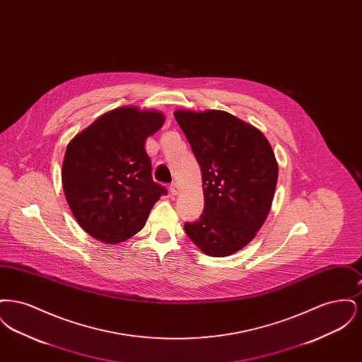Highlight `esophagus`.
I'll return each mask as SVG.
<instances>
[{
    "instance_id": "34e87169",
    "label": "esophagus",
    "mask_w": 362,
    "mask_h": 362,
    "mask_svg": "<svg viewBox=\"0 0 362 362\" xmlns=\"http://www.w3.org/2000/svg\"><path fill=\"white\" fill-rule=\"evenodd\" d=\"M170 191H171V194H173V195H177V194H179V191H180V187H179V185H177V183H173V185L170 186Z\"/></svg>"
}]
</instances>
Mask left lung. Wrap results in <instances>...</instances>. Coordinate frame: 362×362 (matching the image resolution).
<instances>
[{"label":"left lung","instance_id":"8db88e82","mask_svg":"<svg viewBox=\"0 0 362 362\" xmlns=\"http://www.w3.org/2000/svg\"><path fill=\"white\" fill-rule=\"evenodd\" d=\"M202 173L205 207L186 223L192 243L209 257H229L257 236L272 209L278 163L263 133L220 110H176Z\"/></svg>","mask_w":362,"mask_h":362}]
</instances>
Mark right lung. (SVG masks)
Instances as JSON below:
<instances>
[{
  "mask_svg": "<svg viewBox=\"0 0 362 362\" xmlns=\"http://www.w3.org/2000/svg\"><path fill=\"white\" fill-rule=\"evenodd\" d=\"M156 110L119 107L70 139L62 186L78 225L96 240L118 244L138 233L167 189L152 177L146 138L164 124Z\"/></svg>",
  "mask_w": 362,
  "mask_h": 362,
  "instance_id": "add662e5",
  "label": "right lung"
}]
</instances>
